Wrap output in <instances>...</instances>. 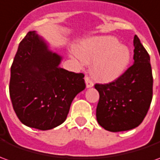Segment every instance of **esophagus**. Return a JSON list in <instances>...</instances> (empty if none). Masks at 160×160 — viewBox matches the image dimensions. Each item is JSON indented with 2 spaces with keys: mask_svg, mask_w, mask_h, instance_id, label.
<instances>
[{
  "mask_svg": "<svg viewBox=\"0 0 160 160\" xmlns=\"http://www.w3.org/2000/svg\"><path fill=\"white\" fill-rule=\"evenodd\" d=\"M85 81H86V85H87V88H90V87H93V82H92V80H91L89 77L86 75L85 76Z\"/></svg>",
  "mask_w": 160,
  "mask_h": 160,
  "instance_id": "34e87169",
  "label": "esophagus"
}]
</instances>
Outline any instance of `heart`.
I'll use <instances>...</instances> for the list:
<instances>
[{"label": "heart", "mask_w": 160, "mask_h": 160, "mask_svg": "<svg viewBox=\"0 0 160 160\" xmlns=\"http://www.w3.org/2000/svg\"><path fill=\"white\" fill-rule=\"evenodd\" d=\"M74 51L84 62H93L94 76L103 82H111L122 76L131 62L129 49L114 37L86 40L76 46Z\"/></svg>", "instance_id": "obj_1"}]
</instances>
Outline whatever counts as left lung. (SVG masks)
<instances>
[{
  "label": "left lung",
  "instance_id": "obj_1",
  "mask_svg": "<svg viewBox=\"0 0 160 160\" xmlns=\"http://www.w3.org/2000/svg\"><path fill=\"white\" fill-rule=\"evenodd\" d=\"M134 46V64L111 83L94 86L99 93L98 122L111 132L138 127L151 104L153 80L150 56L136 35Z\"/></svg>",
  "mask_w": 160,
  "mask_h": 160
}]
</instances>
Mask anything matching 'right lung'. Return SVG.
Masks as SVG:
<instances>
[{
	"label": "right lung",
	"mask_w": 160,
	"mask_h": 160,
	"mask_svg": "<svg viewBox=\"0 0 160 160\" xmlns=\"http://www.w3.org/2000/svg\"><path fill=\"white\" fill-rule=\"evenodd\" d=\"M62 59L35 31L19 42L11 67L9 94L23 124L39 130L59 126L73 98L86 88L83 73L62 68Z\"/></svg>",
	"instance_id": "add662e5"
}]
</instances>
